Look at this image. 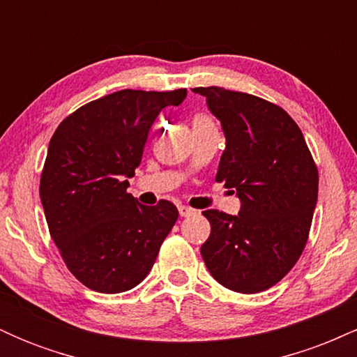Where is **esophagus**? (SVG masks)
<instances>
[{
    "mask_svg": "<svg viewBox=\"0 0 357 357\" xmlns=\"http://www.w3.org/2000/svg\"><path fill=\"white\" fill-rule=\"evenodd\" d=\"M178 210H179V215H181L183 218H186V216L195 215V210H191V208H188V206H179Z\"/></svg>",
    "mask_w": 357,
    "mask_h": 357,
    "instance_id": "1",
    "label": "esophagus"
}]
</instances>
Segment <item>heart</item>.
Listing matches in <instances>:
<instances>
[{"label": "heart", "mask_w": 357, "mask_h": 357, "mask_svg": "<svg viewBox=\"0 0 357 357\" xmlns=\"http://www.w3.org/2000/svg\"><path fill=\"white\" fill-rule=\"evenodd\" d=\"M210 127H215V122H213L211 117H208L206 114H196V116L192 117V132L210 129Z\"/></svg>", "instance_id": "1"}]
</instances>
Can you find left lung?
<instances>
[{
    "instance_id": "obj_1",
    "label": "left lung",
    "mask_w": 357,
    "mask_h": 357,
    "mask_svg": "<svg viewBox=\"0 0 357 357\" xmlns=\"http://www.w3.org/2000/svg\"><path fill=\"white\" fill-rule=\"evenodd\" d=\"M221 122L227 147L216 181L240 198L238 215L206 210L208 270L240 294L264 292L297 264L317 204L319 173L302 130L272 102L223 87H196Z\"/></svg>"
}]
</instances>
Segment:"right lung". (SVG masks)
Returning <instances> with one entry per match:
<instances>
[{"label":"right lung","instance_id":"1","mask_svg":"<svg viewBox=\"0 0 357 357\" xmlns=\"http://www.w3.org/2000/svg\"><path fill=\"white\" fill-rule=\"evenodd\" d=\"M186 89L119 90L82 105L60 122L48 144L42 179L52 240L77 280L102 294L134 289L153 268L178 208L144 206L127 192L151 126Z\"/></svg>","mask_w":357,"mask_h":357}]
</instances>
